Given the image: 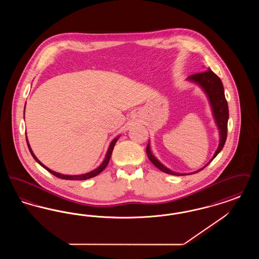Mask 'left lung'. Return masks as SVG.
I'll list each match as a JSON object with an SVG mask.
<instances>
[{
    "instance_id": "obj_1",
    "label": "left lung",
    "mask_w": 259,
    "mask_h": 259,
    "mask_svg": "<svg viewBox=\"0 0 259 259\" xmlns=\"http://www.w3.org/2000/svg\"><path fill=\"white\" fill-rule=\"evenodd\" d=\"M186 80L198 85L205 93L206 97L209 101V107L211 110L214 123L217 125L218 130H219L220 141H219V147L217 148L214 154L212 155L211 159L203 168L199 169L195 172H188V174L174 172L171 169H169L165 165H163L160 161L153 155V153L151 151V148H150V143L148 141V147H147V154H148V159L151 161V163L154 166H156L162 172L174 175V176L192 175V174H195V172L203 170L207 165H209V162H211L212 159H214L215 156L222 151V148L224 147L225 141H226V137H227V123H228V118H229V111H228V105H227V101L225 99L224 88H223V84H222L221 78L209 68L208 71H206V72L192 74V75L188 76L186 78Z\"/></svg>"
}]
</instances>
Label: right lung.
Returning <instances> with one entry per match:
<instances>
[{"label":"right lung","mask_w":259,"mask_h":259,"mask_svg":"<svg viewBox=\"0 0 259 259\" xmlns=\"http://www.w3.org/2000/svg\"><path fill=\"white\" fill-rule=\"evenodd\" d=\"M25 107H26V103H25ZM119 137H120V136H117L116 138H114V139L111 141V144H110V146H109V148H108V150H107V153H106V155H105V158H104V160L101 163V165H100L99 167H97V168L94 169V170H92V171H90V172H85V174H80V175H64V174H60V172L52 171L49 167L45 166L40 161L37 159V156L34 154L32 148L30 147V144H29V141H28L27 136H26V141H27L28 148H29V150H30V152H31L33 158L37 161V163H38L41 167H44L47 171H49L50 174H52L53 176H55V177H57V178H59V179H63V180L83 181V180H88V179H91V178H93V177H96L97 175H99L100 172H102V171L107 167V165L109 164V161L111 159V153H112V150H113V148H114V146H115V143L117 142V140H118Z\"/></svg>","instance_id":"add662e5"}]
</instances>
